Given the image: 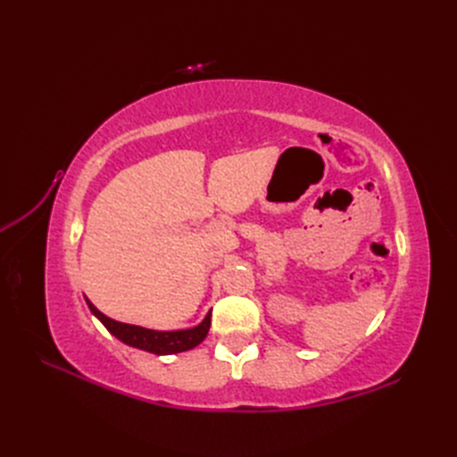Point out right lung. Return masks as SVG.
<instances>
[{
    "mask_svg": "<svg viewBox=\"0 0 457 457\" xmlns=\"http://www.w3.org/2000/svg\"><path fill=\"white\" fill-rule=\"evenodd\" d=\"M86 303L89 311L93 312V316L99 318L103 326L114 337H118L121 343L129 345V347L141 349L152 354H175V353L195 349L205 339L207 331H210V326H212V311L207 312L204 320L195 328L162 331V329H150L143 326L112 320V318H108L106 314H103L99 309H96L87 297H86Z\"/></svg>",
    "mask_w": 457,
    "mask_h": 457,
    "instance_id": "1",
    "label": "right lung"
}]
</instances>
